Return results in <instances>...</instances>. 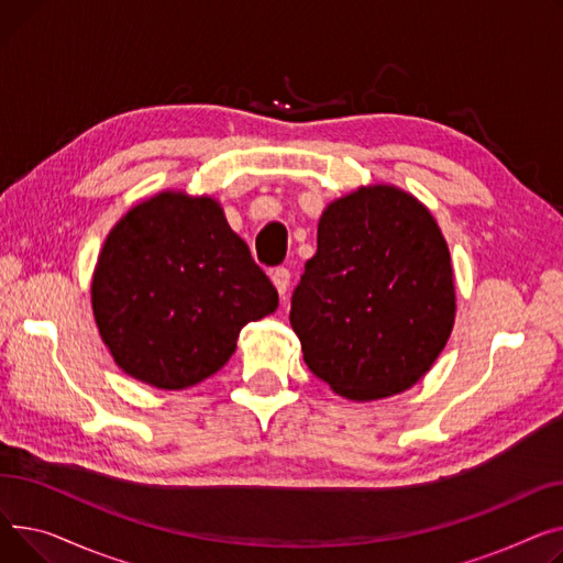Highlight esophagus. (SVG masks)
I'll list each match as a JSON object with an SVG mask.
<instances>
[{
	"label": "esophagus",
	"mask_w": 563,
	"mask_h": 563,
	"mask_svg": "<svg viewBox=\"0 0 563 563\" xmlns=\"http://www.w3.org/2000/svg\"><path fill=\"white\" fill-rule=\"evenodd\" d=\"M271 279H273L275 288L279 290V295L284 297V295L288 292V286H290V273H288V268H277V271H273Z\"/></svg>",
	"instance_id": "obj_1"
}]
</instances>
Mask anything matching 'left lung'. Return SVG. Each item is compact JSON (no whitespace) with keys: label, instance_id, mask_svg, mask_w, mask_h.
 I'll return each instance as SVG.
<instances>
[{"label":"left lung","instance_id":"left-lung-1","mask_svg":"<svg viewBox=\"0 0 563 563\" xmlns=\"http://www.w3.org/2000/svg\"><path fill=\"white\" fill-rule=\"evenodd\" d=\"M456 316L448 243L418 197L371 184L329 202L290 300L309 371L354 402L418 384Z\"/></svg>","mask_w":563,"mask_h":563}]
</instances>
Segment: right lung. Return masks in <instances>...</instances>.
I'll use <instances>...</instances> for the list:
<instances>
[{
  "label": "right lung",
  "mask_w": 563,
  "mask_h": 563,
  "mask_svg": "<svg viewBox=\"0 0 563 563\" xmlns=\"http://www.w3.org/2000/svg\"><path fill=\"white\" fill-rule=\"evenodd\" d=\"M90 302L122 373L181 390L216 375L241 329L277 311L279 295L216 197L165 188L109 231Z\"/></svg>",
  "instance_id": "right-lung-1"
}]
</instances>
